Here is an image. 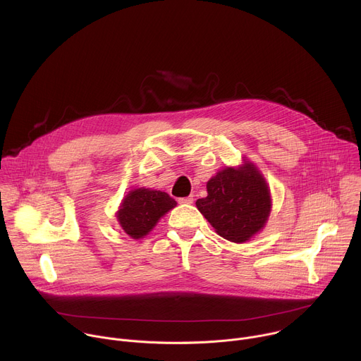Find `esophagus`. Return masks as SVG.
I'll use <instances>...</instances> for the list:
<instances>
[{"label":"esophagus","instance_id":"esophagus-1","mask_svg":"<svg viewBox=\"0 0 361 361\" xmlns=\"http://www.w3.org/2000/svg\"><path fill=\"white\" fill-rule=\"evenodd\" d=\"M192 201H194L192 195H188V197H183V198H178V202H180V204H192Z\"/></svg>","mask_w":361,"mask_h":361}]
</instances>
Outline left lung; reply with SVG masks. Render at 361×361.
<instances>
[{"label": "left lung", "mask_w": 361, "mask_h": 361, "mask_svg": "<svg viewBox=\"0 0 361 361\" xmlns=\"http://www.w3.org/2000/svg\"><path fill=\"white\" fill-rule=\"evenodd\" d=\"M198 212L228 241L244 243L259 233L271 212L270 190L252 163L226 167L207 183V197L198 198Z\"/></svg>", "instance_id": "1"}]
</instances>
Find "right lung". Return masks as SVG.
<instances>
[{
	"instance_id": "add662e5",
	"label": "right lung",
	"mask_w": 361,
	"mask_h": 361,
	"mask_svg": "<svg viewBox=\"0 0 361 361\" xmlns=\"http://www.w3.org/2000/svg\"><path fill=\"white\" fill-rule=\"evenodd\" d=\"M177 205L167 192L149 188H135L123 200L117 220L131 238L147 235L159 220Z\"/></svg>"
}]
</instances>
